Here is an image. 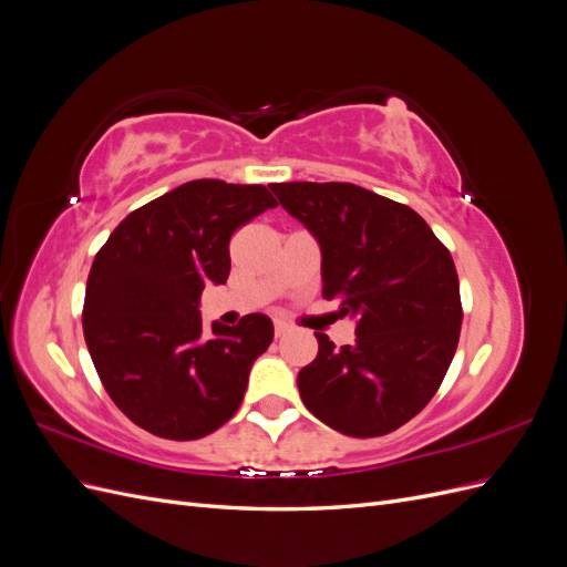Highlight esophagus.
Segmentation results:
<instances>
[{
	"mask_svg": "<svg viewBox=\"0 0 567 567\" xmlns=\"http://www.w3.org/2000/svg\"><path fill=\"white\" fill-rule=\"evenodd\" d=\"M288 331H290V326H288L286 321H274V336L281 338V336H286Z\"/></svg>",
	"mask_w": 567,
	"mask_h": 567,
	"instance_id": "obj_1",
	"label": "esophagus"
}]
</instances>
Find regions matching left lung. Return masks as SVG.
I'll use <instances>...</instances> for the list:
<instances>
[{
	"instance_id": "obj_1",
	"label": "left lung",
	"mask_w": 567,
	"mask_h": 567,
	"mask_svg": "<svg viewBox=\"0 0 567 567\" xmlns=\"http://www.w3.org/2000/svg\"><path fill=\"white\" fill-rule=\"evenodd\" d=\"M271 192L317 236L321 296L357 319L352 346L315 333L317 359L298 373L305 406L350 437L398 431L433 400L458 346L447 246L409 205L357 184L286 182Z\"/></svg>"
}]
</instances>
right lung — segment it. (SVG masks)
<instances>
[{
	"mask_svg": "<svg viewBox=\"0 0 567 567\" xmlns=\"http://www.w3.org/2000/svg\"><path fill=\"white\" fill-rule=\"evenodd\" d=\"M277 208L262 184L186 182L130 213L90 269L82 329L115 406L165 440H198L244 402L248 373L274 338L265 315L203 329L205 284H225L229 238Z\"/></svg>",
	"mask_w": 567,
	"mask_h": 567,
	"instance_id": "add662e5",
	"label": "right lung"
}]
</instances>
